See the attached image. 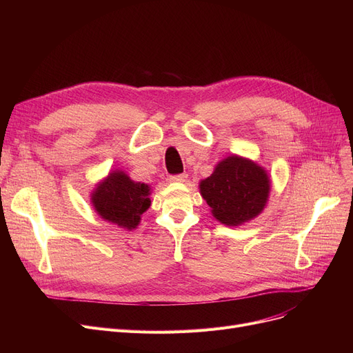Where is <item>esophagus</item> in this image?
Returning <instances> with one entry per match:
<instances>
[{
    "label": "esophagus",
    "mask_w": 353,
    "mask_h": 353,
    "mask_svg": "<svg viewBox=\"0 0 353 353\" xmlns=\"http://www.w3.org/2000/svg\"><path fill=\"white\" fill-rule=\"evenodd\" d=\"M170 181H174V183H186V181H188V174L183 173V174L172 176V177H170Z\"/></svg>",
    "instance_id": "esophagus-1"
}]
</instances>
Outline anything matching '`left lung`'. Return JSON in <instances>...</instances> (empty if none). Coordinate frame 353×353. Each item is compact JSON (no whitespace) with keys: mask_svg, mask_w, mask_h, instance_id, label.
I'll return each instance as SVG.
<instances>
[{"mask_svg":"<svg viewBox=\"0 0 353 353\" xmlns=\"http://www.w3.org/2000/svg\"><path fill=\"white\" fill-rule=\"evenodd\" d=\"M199 189L216 220L226 226H240L266 208L270 177L261 164L232 154L219 161L208 179L200 180Z\"/></svg>","mask_w":353,"mask_h":353,"instance_id":"obj_1","label":"left lung"}]
</instances>
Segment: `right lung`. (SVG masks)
Wrapping results in <instances>:
<instances>
[{"mask_svg":"<svg viewBox=\"0 0 353 353\" xmlns=\"http://www.w3.org/2000/svg\"><path fill=\"white\" fill-rule=\"evenodd\" d=\"M150 194V184L134 181L117 169L96 184L90 201L103 220L124 230H134L152 205Z\"/></svg>","mask_w":353,"mask_h":353,"instance_id":"add662e5","label":"right lung"}]
</instances>
